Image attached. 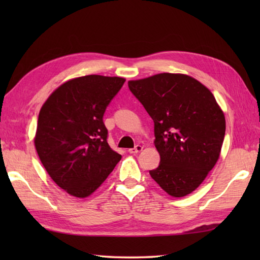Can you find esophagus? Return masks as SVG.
Instances as JSON below:
<instances>
[{
  "label": "esophagus",
  "instance_id": "34e87169",
  "mask_svg": "<svg viewBox=\"0 0 260 260\" xmlns=\"http://www.w3.org/2000/svg\"><path fill=\"white\" fill-rule=\"evenodd\" d=\"M142 150H143V146L140 145V144H137L134 148H129L128 153H131V154H136V153H140Z\"/></svg>",
  "mask_w": 260,
  "mask_h": 260
}]
</instances>
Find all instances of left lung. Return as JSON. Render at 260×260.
Masks as SVG:
<instances>
[{
  "label": "left lung",
  "instance_id": "1",
  "mask_svg": "<svg viewBox=\"0 0 260 260\" xmlns=\"http://www.w3.org/2000/svg\"><path fill=\"white\" fill-rule=\"evenodd\" d=\"M132 93L154 121L159 165L150 174L169 193L190 194L217 163L225 119L212 92L181 74H158L128 81Z\"/></svg>",
  "mask_w": 260,
  "mask_h": 260
}]
</instances>
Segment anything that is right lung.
Here are the masks:
<instances>
[{
    "label": "right lung",
    "mask_w": 260,
    "mask_h": 260,
    "mask_svg": "<svg viewBox=\"0 0 260 260\" xmlns=\"http://www.w3.org/2000/svg\"><path fill=\"white\" fill-rule=\"evenodd\" d=\"M124 82L99 75L71 79L51 93L39 113L38 155L51 179L71 196H90L120 161V154L108 145L103 117Z\"/></svg>",
    "instance_id": "1"
}]
</instances>
